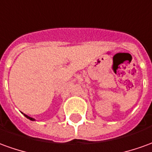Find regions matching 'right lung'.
Returning a JSON list of instances; mask_svg holds the SVG:
<instances>
[{"mask_svg":"<svg viewBox=\"0 0 152 152\" xmlns=\"http://www.w3.org/2000/svg\"><path fill=\"white\" fill-rule=\"evenodd\" d=\"M24 116L26 117V118H28V119H30V120H32V121H34V118H30V117H28V115H26V114H24Z\"/></svg>","mask_w":152,"mask_h":152,"instance_id":"obj_1","label":"right lung"}]
</instances>
